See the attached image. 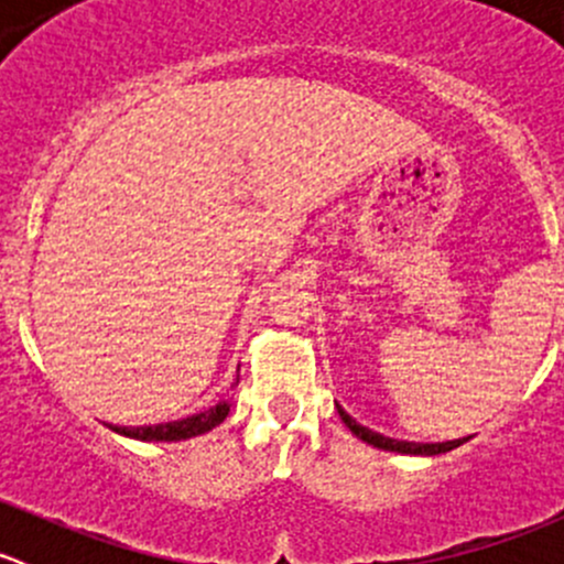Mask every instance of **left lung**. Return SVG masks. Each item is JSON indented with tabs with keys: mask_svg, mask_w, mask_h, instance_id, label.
I'll return each mask as SVG.
<instances>
[{
	"mask_svg": "<svg viewBox=\"0 0 564 564\" xmlns=\"http://www.w3.org/2000/svg\"><path fill=\"white\" fill-rule=\"evenodd\" d=\"M338 414L340 420L346 423V429L351 431V434L357 436V440L368 442V445L379 447V451H390V453H406V456H440V453H451L456 451L458 445H464L466 440H453V442H436V445H423V442H398V440H390V436H382L377 434V431L366 429V425H360L357 420H351L349 414L344 412V409L338 406Z\"/></svg>",
	"mask_w": 564,
	"mask_h": 564,
	"instance_id": "obj_1",
	"label": "left lung"
}]
</instances>
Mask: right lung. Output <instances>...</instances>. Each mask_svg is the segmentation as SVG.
I'll use <instances>...</instances> for the list:
<instances>
[{
	"instance_id": "add662e5",
	"label": "right lung",
	"mask_w": 564,
	"mask_h": 564,
	"mask_svg": "<svg viewBox=\"0 0 564 564\" xmlns=\"http://www.w3.org/2000/svg\"><path fill=\"white\" fill-rule=\"evenodd\" d=\"M237 382H240V377H237ZM235 384H231V388H235ZM229 409H231V401L229 398H224V401H218L215 406L204 409V412H198V414H191V417L174 420V423L135 425V429H128V425H111V431H117V434L130 436V440H139V442H180V440H191V436L213 431L215 425L224 423L226 414H229Z\"/></svg>"
}]
</instances>
